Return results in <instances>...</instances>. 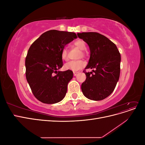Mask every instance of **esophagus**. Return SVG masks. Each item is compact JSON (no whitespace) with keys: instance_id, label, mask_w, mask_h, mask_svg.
I'll return each mask as SVG.
<instances>
[{"instance_id":"1","label":"esophagus","mask_w":145,"mask_h":145,"mask_svg":"<svg viewBox=\"0 0 145 145\" xmlns=\"http://www.w3.org/2000/svg\"><path fill=\"white\" fill-rule=\"evenodd\" d=\"M77 74H78V72H73V74H74V76H76Z\"/></svg>"}]
</instances>
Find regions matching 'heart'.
I'll return each instance as SVG.
<instances>
[{
  "label": "heart",
  "instance_id": "1",
  "mask_svg": "<svg viewBox=\"0 0 145 145\" xmlns=\"http://www.w3.org/2000/svg\"><path fill=\"white\" fill-rule=\"evenodd\" d=\"M74 45H75L81 50H85L86 48V42L82 39H78L74 42ZM85 55V52L82 51L81 56ZM61 57L63 60L67 61L68 60V51L67 48H63L60 53ZM86 65V62L84 60H72L66 63L64 65V68L67 70H71L72 71H78V70L84 68Z\"/></svg>",
  "mask_w": 145,
  "mask_h": 145
}]
</instances>
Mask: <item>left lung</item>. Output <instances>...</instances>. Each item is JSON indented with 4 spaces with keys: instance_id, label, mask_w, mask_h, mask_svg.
I'll return each instance as SVG.
<instances>
[{
    "instance_id": "1",
    "label": "left lung",
    "mask_w": 145,
    "mask_h": 145,
    "mask_svg": "<svg viewBox=\"0 0 145 145\" xmlns=\"http://www.w3.org/2000/svg\"><path fill=\"white\" fill-rule=\"evenodd\" d=\"M90 50V59L85 69H93L87 72L82 84L85 97L92 100H102L114 90L119 79L121 56L116 45L102 34L95 32L77 33Z\"/></svg>"
}]
</instances>
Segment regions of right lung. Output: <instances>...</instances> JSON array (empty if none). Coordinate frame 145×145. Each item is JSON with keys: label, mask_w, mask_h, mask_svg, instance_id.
Returning <instances> with one entry per match:
<instances>
[{"label": "right lung", "mask_w": 145, "mask_h": 145, "mask_svg": "<svg viewBox=\"0 0 145 145\" xmlns=\"http://www.w3.org/2000/svg\"><path fill=\"white\" fill-rule=\"evenodd\" d=\"M76 38L74 33L50 30L29 47L25 59L26 78L34 97L41 102L53 104L65 97L73 72L57 71L63 66L60 53Z\"/></svg>", "instance_id": "right-lung-1"}]
</instances>
